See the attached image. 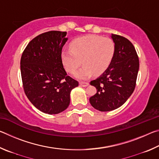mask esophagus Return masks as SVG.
I'll return each instance as SVG.
<instances>
[{
	"mask_svg": "<svg viewBox=\"0 0 159 159\" xmlns=\"http://www.w3.org/2000/svg\"><path fill=\"white\" fill-rule=\"evenodd\" d=\"M89 85V83L86 82H80V85L82 86V87H87V86Z\"/></svg>",
	"mask_w": 159,
	"mask_h": 159,
	"instance_id": "1",
	"label": "esophagus"
}]
</instances>
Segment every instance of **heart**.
I'll list each match as a JSON object with an SVG mask.
<instances>
[{
	"mask_svg": "<svg viewBox=\"0 0 159 159\" xmlns=\"http://www.w3.org/2000/svg\"><path fill=\"white\" fill-rule=\"evenodd\" d=\"M115 55V44L109 38L98 35H87L73 40L70 50L64 49L61 60L64 68L73 73L82 63L83 66L74 73L78 79H89L103 74L109 68Z\"/></svg>",
	"mask_w": 159,
	"mask_h": 159,
	"instance_id": "heart-1",
	"label": "heart"
}]
</instances>
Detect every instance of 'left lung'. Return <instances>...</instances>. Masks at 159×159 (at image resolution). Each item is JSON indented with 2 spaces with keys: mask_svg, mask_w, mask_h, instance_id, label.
Wrapping results in <instances>:
<instances>
[{
  "mask_svg": "<svg viewBox=\"0 0 159 159\" xmlns=\"http://www.w3.org/2000/svg\"><path fill=\"white\" fill-rule=\"evenodd\" d=\"M115 55L109 68L90 82L97 93L90 104L100 111H109L122 106L133 94L139 71V58L132 43L125 38L111 34Z\"/></svg>",
  "mask_w": 159,
  "mask_h": 159,
  "instance_id": "1",
  "label": "left lung"
}]
</instances>
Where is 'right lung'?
<instances>
[{
    "instance_id": "1",
    "label": "right lung",
    "mask_w": 159,
    "mask_h": 159,
    "mask_svg": "<svg viewBox=\"0 0 159 159\" xmlns=\"http://www.w3.org/2000/svg\"><path fill=\"white\" fill-rule=\"evenodd\" d=\"M66 32L51 31L34 38L24 50L20 69L24 90L29 101L40 111L57 114L70 103V93L79 86L64 69L62 48Z\"/></svg>"
}]
</instances>
